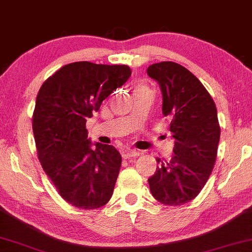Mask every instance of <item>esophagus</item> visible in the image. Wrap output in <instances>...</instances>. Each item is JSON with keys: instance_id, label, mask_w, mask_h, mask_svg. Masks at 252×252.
<instances>
[{"instance_id": "1", "label": "esophagus", "mask_w": 252, "mask_h": 252, "mask_svg": "<svg viewBox=\"0 0 252 252\" xmlns=\"http://www.w3.org/2000/svg\"><path fill=\"white\" fill-rule=\"evenodd\" d=\"M139 156V152L136 150H126L122 152L123 159H130V158H136Z\"/></svg>"}]
</instances>
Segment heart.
Returning a JSON list of instances; mask_svg holds the SVG:
<instances>
[{"label": "heart", "instance_id": "b5f03b06", "mask_svg": "<svg viewBox=\"0 0 252 252\" xmlns=\"http://www.w3.org/2000/svg\"><path fill=\"white\" fill-rule=\"evenodd\" d=\"M140 89H146V87L145 86H138L136 90H140Z\"/></svg>", "mask_w": 252, "mask_h": 252}]
</instances>
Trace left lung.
I'll return each mask as SVG.
<instances>
[{"mask_svg":"<svg viewBox=\"0 0 252 252\" xmlns=\"http://www.w3.org/2000/svg\"><path fill=\"white\" fill-rule=\"evenodd\" d=\"M147 75L159 84L175 140L172 159L157 158L150 190L161 204L182 205L196 198L212 173L220 139L217 107L199 79L179 63H154Z\"/></svg>","mask_w":252,"mask_h":252,"instance_id":"1","label":"left lung"}]
</instances>
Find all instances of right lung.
<instances>
[{
	"label": "right lung",
	"mask_w": 252,
	"mask_h": 252,
	"mask_svg": "<svg viewBox=\"0 0 252 252\" xmlns=\"http://www.w3.org/2000/svg\"><path fill=\"white\" fill-rule=\"evenodd\" d=\"M130 76L128 65L73 62L36 95L32 128L39 161L62 198L78 209H99L113 194L122 157L113 145L91 149L86 120Z\"/></svg>",
	"instance_id": "obj_1"
}]
</instances>
